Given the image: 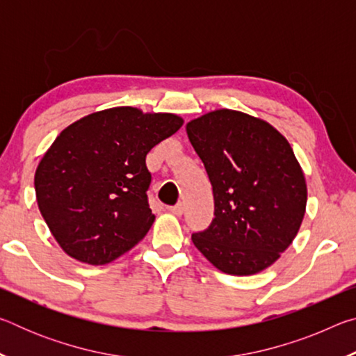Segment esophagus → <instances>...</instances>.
<instances>
[{
    "label": "esophagus",
    "mask_w": 356,
    "mask_h": 356,
    "mask_svg": "<svg viewBox=\"0 0 356 356\" xmlns=\"http://www.w3.org/2000/svg\"><path fill=\"white\" fill-rule=\"evenodd\" d=\"M168 210H170V212H171L172 215L180 216V215L184 213V204L179 202V204H176V206H172V207H170Z\"/></svg>",
    "instance_id": "34e87169"
}]
</instances>
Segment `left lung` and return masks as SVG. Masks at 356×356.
Segmentation results:
<instances>
[{
  "label": "left lung",
  "mask_w": 356,
  "mask_h": 356,
  "mask_svg": "<svg viewBox=\"0 0 356 356\" xmlns=\"http://www.w3.org/2000/svg\"><path fill=\"white\" fill-rule=\"evenodd\" d=\"M213 188L215 218L191 240L222 273L256 275L300 231L308 188L291 144L267 120L220 108L186 124Z\"/></svg>",
  "instance_id": "left-lung-1"
}]
</instances>
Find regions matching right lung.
Returning <instances> with one entry per match:
<instances>
[{
    "instance_id": "right-lung-1",
    "label": "right lung",
    "mask_w": 356,
    "mask_h": 356,
    "mask_svg": "<svg viewBox=\"0 0 356 356\" xmlns=\"http://www.w3.org/2000/svg\"><path fill=\"white\" fill-rule=\"evenodd\" d=\"M184 119L135 106L95 111L65 127L34 174L42 216L65 254L89 265L114 261L154 225L146 191L149 150Z\"/></svg>"
}]
</instances>
